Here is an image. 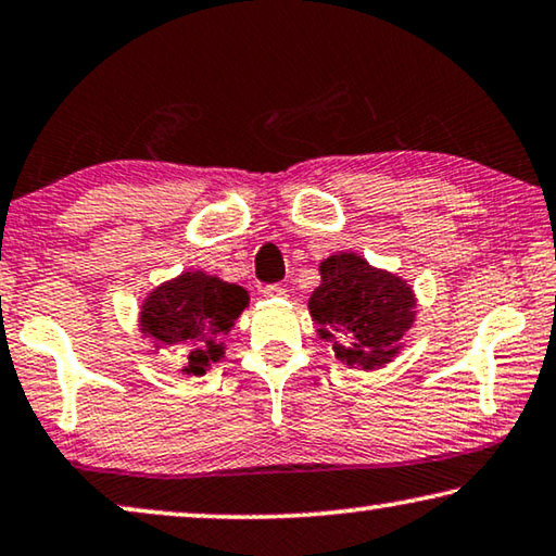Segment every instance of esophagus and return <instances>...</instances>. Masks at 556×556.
<instances>
[{"label":"esophagus","instance_id":"esophagus-1","mask_svg":"<svg viewBox=\"0 0 556 556\" xmlns=\"http://www.w3.org/2000/svg\"><path fill=\"white\" fill-rule=\"evenodd\" d=\"M261 295L263 298H286L288 293H286V288H280V286H266L261 290Z\"/></svg>","mask_w":556,"mask_h":556}]
</instances>
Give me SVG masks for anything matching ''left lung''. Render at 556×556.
I'll list each match as a JSON object with an SVG mask.
<instances>
[{"instance_id":"left-lung-1","label":"left lung","mask_w":556,"mask_h":556,"mask_svg":"<svg viewBox=\"0 0 556 556\" xmlns=\"http://www.w3.org/2000/svg\"><path fill=\"white\" fill-rule=\"evenodd\" d=\"M318 270L320 286L307 298V311L323 343L343 365L367 372L395 361L415 326L413 286L353 251L328 255Z\"/></svg>"}]
</instances>
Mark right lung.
I'll return each instance as SVG.
<instances>
[{"instance_id": "right-lung-1", "label": "right lung", "mask_w": 556, "mask_h": 556, "mask_svg": "<svg viewBox=\"0 0 556 556\" xmlns=\"http://www.w3.org/2000/svg\"><path fill=\"white\" fill-rule=\"evenodd\" d=\"M249 301L245 288L189 268L149 290L141 301L139 332L151 343L153 355L181 348L186 363L178 372L201 378L213 363L226 357L224 338Z\"/></svg>"}]
</instances>
